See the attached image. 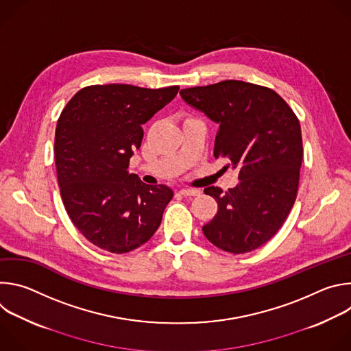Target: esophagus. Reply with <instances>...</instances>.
I'll use <instances>...</instances> for the list:
<instances>
[{"label":"esophagus","mask_w":351,"mask_h":351,"mask_svg":"<svg viewBox=\"0 0 351 351\" xmlns=\"http://www.w3.org/2000/svg\"><path fill=\"white\" fill-rule=\"evenodd\" d=\"M199 193V190H197V189H182V190H179V194H182V195H198Z\"/></svg>","instance_id":"34e87169"}]
</instances>
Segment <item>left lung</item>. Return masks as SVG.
<instances>
[{"mask_svg":"<svg viewBox=\"0 0 351 351\" xmlns=\"http://www.w3.org/2000/svg\"><path fill=\"white\" fill-rule=\"evenodd\" d=\"M180 95L219 125L214 156L239 171L236 187L204 189L218 203L204 236L228 253L253 252L280 229L295 202L303 161L300 122L278 93L241 80L183 88Z\"/></svg>","mask_w":351,"mask_h":351,"instance_id":"1","label":"left lung"}]
</instances>
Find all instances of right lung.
I'll use <instances>...</instances> for the list:
<instances>
[{"instance_id":"add662e5","label":"right lung","mask_w":351,"mask_h":351,"mask_svg":"<svg viewBox=\"0 0 351 351\" xmlns=\"http://www.w3.org/2000/svg\"><path fill=\"white\" fill-rule=\"evenodd\" d=\"M179 86L143 88L95 84L79 90L56 129V167L65 210L94 245L123 254L149 240L173 197L129 173L143 128L169 104Z\"/></svg>"}]
</instances>
